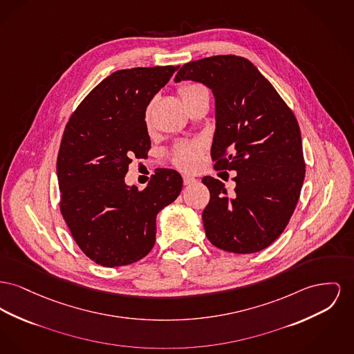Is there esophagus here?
<instances>
[{
  "label": "esophagus",
  "mask_w": 354,
  "mask_h": 354,
  "mask_svg": "<svg viewBox=\"0 0 354 354\" xmlns=\"http://www.w3.org/2000/svg\"><path fill=\"white\" fill-rule=\"evenodd\" d=\"M196 182V179L195 178H191V176H183V183L188 186V185H192V183H195Z\"/></svg>",
  "instance_id": "34e87169"
}]
</instances>
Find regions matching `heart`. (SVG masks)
Returning <instances> with one entry per match:
<instances>
[{"instance_id": "b5f03b06", "label": "heart", "mask_w": 354, "mask_h": 354, "mask_svg": "<svg viewBox=\"0 0 354 354\" xmlns=\"http://www.w3.org/2000/svg\"><path fill=\"white\" fill-rule=\"evenodd\" d=\"M179 96L186 104L188 102H192L201 96H207V91L201 85L196 83L183 84L179 88ZM146 124L147 127L151 125V119H149V108L146 112ZM205 151V145L199 140H188V142H182L179 145L174 147L172 149V160L174 165L179 167L183 171H195L201 162H202V155Z\"/></svg>"}]
</instances>
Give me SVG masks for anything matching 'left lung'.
<instances>
[{"label":"left lung","mask_w":354,"mask_h":354,"mask_svg":"<svg viewBox=\"0 0 354 354\" xmlns=\"http://www.w3.org/2000/svg\"><path fill=\"white\" fill-rule=\"evenodd\" d=\"M205 84L215 97V169L236 171L235 195L211 176L202 218L218 249H266L288 226L305 179L299 125L270 82L245 57L225 55L185 64L175 83Z\"/></svg>","instance_id":"obj_1"}]
</instances>
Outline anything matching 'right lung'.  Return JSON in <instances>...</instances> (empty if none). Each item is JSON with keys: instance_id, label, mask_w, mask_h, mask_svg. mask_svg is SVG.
Listing matches in <instances>:
<instances>
[{"instance_id": "add662e5", "label": "right lung", "mask_w": 354, "mask_h": 354, "mask_svg": "<svg viewBox=\"0 0 354 354\" xmlns=\"http://www.w3.org/2000/svg\"><path fill=\"white\" fill-rule=\"evenodd\" d=\"M179 66L116 71L96 85L71 116L57 156L60 209L84 254L97 265H131L152 250L156 215L183 180L160 168L145 189L127 186L132 159L151 148L146 109Z\"/></svg>"}]
</instances>
